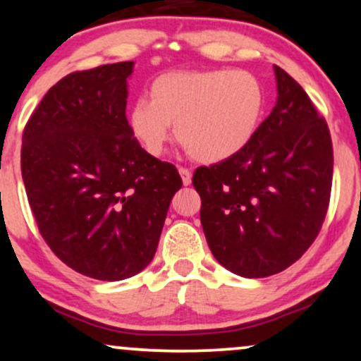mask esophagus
I'll list each match as a JSON object with an SVG mask.
<instances>
[{"label":"esophagus","instance_id":"esophagus-1","mask_svg":"<svg viewBox=\"0 0 361 361\" xmlns=\"http://www.w3.org/2000/svg\"><path fill=\"white\" fill-rule=\"evenodd\" d=\"M178 171H180V176H181V180H183V185L188 186L191 183V171L185 166H178Z\"/></svg>","mask_w":361,"mask_h":361}]
</instances>
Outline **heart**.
I'll use <instances>...</instances> for the list:
<instances>
[{
	"mask_svg": "<svg viewBox=\"0 0 361 361\" xmlns=\"http://www.w3.org/2000/svg\"><path fill=\"white\" fill-rule=\"evenodd\" d=\"M264 113V88L243 70L171 71L149 86L128 113L131 133L145 152L159 157L175 126L195 159L218 163L252 143Z\"/></svg>",
	"mask_w": 361,
	"mask_h": 361,
	"instance_id": "b5f03b06",
	"label": "heart"
}]
</instances>
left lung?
I'll return each instance as SVG.
<instances>
[{
    "mask_svg": "<svg viewBox=\"0 0 361 361\" xmlns=\"http://www.w3.org/2000/svg\"><path fill=\"white\" fill-rule=\"evenodd\" d=\"M278 98L235 157L196 168L200 220L218 263L245 278L275 275L312 246L326 216L333 147L325 118L275 66Z\"/></svg>",
    "mask_w": 361,
    "mask_h": 361,
    "instance_id": "8db88e82",
    "label": "left lung"
}]
</instances>
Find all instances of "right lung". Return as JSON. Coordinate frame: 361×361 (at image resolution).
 <instances>
[{
    "mask_svg": "<svg viewBox=\"0 0 361 361\" xmlns=\"http://www.w3.org/2000/svg\"><path fill=\"white\" fill-rule=\"evenodd\" d=\"M133 61L76 71L23 131L21 175L51 252L81 275L125 280L154 257L178 170L145 152L126 120Z\"/></svg>",
    "mask_w": 361,
    "mask_h": 361,
    "instance_id": "obj_1",
    "label": "right lung"
}]
</instances>
